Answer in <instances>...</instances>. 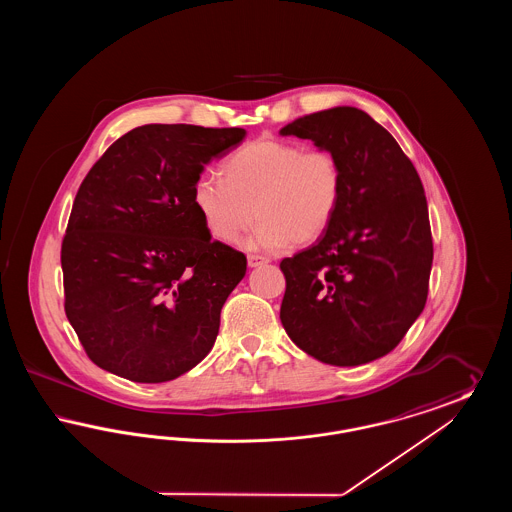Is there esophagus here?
<instances>
[{"mask_svg":"<svg viewBox=\"0 0 512 512\" xmlns=\"http://www.w3.org/2000/svg\"><path fill=\"white\" fill-rule=\"evenodd\" d=\"M268 257L265 255H255V253H251V255H247V265L249 267H261V265H267Z\"/></svg>","mask_w":512,"mask_h":512,"instance_id":"34e87169","label":"esophagus"}]
</instances>
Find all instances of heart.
<instances>
[{
    "mask_svg": "<svg viewBox=\"0 0 512 512\" xmlns=\"http://www.w3.org/2000/svg\"><path fill=\"white\" fill-rule=\"evenodd\" d=\"M220 174L199 176L192 199L207 230L224 244L236 242L253 217L261 222L251 247L313 244L336 219L343 197L340 157L290 140L263 138L238 147L222 161Z\"/></svg>",
    "mask_w": 512,
    "mask_h": 512,
    "instance_id": "1",
    "label": "heart"
}]
</instances>
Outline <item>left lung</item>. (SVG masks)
I'll return each instance as SVG.
<instances>
[{
    "mask_svg": "<svg viewBox=\"0 0 512 512\" xmlns=\"http://www.w3.org/2000/svg\"><path fill=\"white\" fill-rule=\"evenodd\" d=\"M280 134L313 140L343 167L336 219L280 263L282 326L326 365L376 361L405 338L428 297L434 244L420 176L390 132L355 107L305 115Z\"/></svg>",
    "mask_w": 512,
    "mask_h": 512,
    "instance_id": "8db88e82",
    "label": "left lung"
}]
</instances>
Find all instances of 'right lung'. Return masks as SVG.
<instances>
[{
	"label": "right lung",
	"instance_id": "obj_1",
	"mask_svg": "<svg viewBox=\"0 0 512 512\" xmlns=\"http://www.w3.org/2000/svg\"><path fill=\"white\" fill-rule=\"evenodd\" d=\"M244 138V128L138 126L82 180L61 267L65 313L94 365L159 384L215 345L247 259L211 240L192 194L205 165Z\"/></svg>",
	"mask_w": 512,
	"mask_h": 512
}]
</instances>
